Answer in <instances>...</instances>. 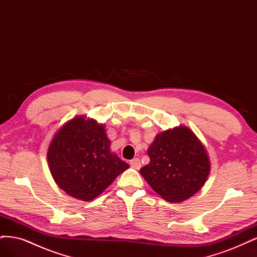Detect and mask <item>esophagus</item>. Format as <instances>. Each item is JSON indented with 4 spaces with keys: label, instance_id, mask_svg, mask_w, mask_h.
<instances>
[{
    "label": "esophagus",
    "instance_id": "obj_1",
    "mask_svg": "<svg viewBox=\"0 0 257 257\" xmlns=\"http://www.w3.org/2000/svg\"><path fill=\"white\" fill-rule=\"evenodd\" d=\"M130 165H131V167H132V168H134V169H139V168L142 167L141 160H139L138 158H135V159H133V160H132V161L130 162Z\"/></svg>",
    "mask_w": 257,
    "mask_h": 257
}]
</instances>
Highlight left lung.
Segmentation results:
<instances>
[{
    "instance_id": "obj_1",
    "label": "left lung",
    "mask_w": 257,
    "mask_h": 257,
    "mask_svg": "<svg viewBox=\"0 0 257 257\" xmlns=\"http://www.w3.org/2000/svg\"><path fill=\"white\" fill-rule=\"evenodd\" d=\"M150 163L141 174L162 198L181 203L203 188L210 174L205 146L185 125L163 131L147 151Z\"/></svg>"
}]
</instances>
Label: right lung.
Returning <instances> with one entry per match:
<instances>
[{"instance_id": "obj_1", "label": "right lung", "mask_w": 257, "mask_h": 257, "mask_svg": "<svg viewBox=\"0 0 257 257\" xmlns=\"http://www.w3.org/2000/svg\"><path fill=\"white\" fill-rule=\"evenodd\" d=\"M105 125L77 115L54 134L47 151L49 170L61 190L89 201L99 196L130 166L110 151Z\"/></svg>"}]
</instances>
